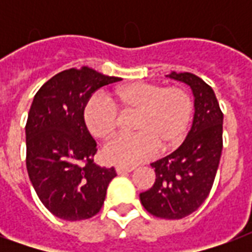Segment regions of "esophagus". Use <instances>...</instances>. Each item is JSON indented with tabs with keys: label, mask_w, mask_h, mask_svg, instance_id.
I'll use <instances>...</instances> for the list:
<instances>
[{
	"label": "esophagus",
	"mask_w": 252,
	"mask_h": 252,
	"mask_svg": "<svg viewBox=\"0 0 252 252\" xmlns=\"http://www.w3.org/2000/svg\"><path fill=\"white\" fill-rule=\"evenodd\" d=\"M135 167H124V166H116V173L117 174H126V173H131L133 171Z\"/></svg>",
	"instance_id": "esophagus-1"
}]
</instances>
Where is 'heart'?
<instances>
[{
	"mask_svg": "<svg viewBox=\"0 0 252 252\" xmlns=\"http://www.w3.org/2000/svg\"><path fill=\"white\" fill-rule=\"evenodd\" d=\"M135 113L132 135H119L104 147L110 163L132 167L170 151L184 142L189 129L193 99L181 86L133 82L113 90L112 97L93 94L85 105L83 119L97 139H109L120 123V113Z\"/></svg>",
	"mask_w": 252,
	"mask_h": 252,
	"instance_id": "b5f03b06",
	"label": "heart"
}]
</instances>
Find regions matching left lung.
<instances>
[{"label": "left lung", "mask_w": 252, "mask_h": 252, "mask_svg": "<svg viewBox=\"0 0 252 252\" xmlns=\"http://www.w3.org/2000/svg\"><path fill=\"white\" fill-rule=\"evenodd\" d=\"M167 77L193 90V124L174 153L151 163L157 180L140 193V201L154 216L178 220L197 211L213 186L222 150V112L213 89L200 77L175 71Z\"/></svg>", "instance_id": "1"}]
</instances>
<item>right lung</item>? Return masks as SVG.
Wrapping results in <instances>:
<instances>
[{"label": "right lung", "mask_w": 252, "mask_h": 252, "mask_svg": "<svg viewBox=\"0 0 252 252\" xmlns=\"http://www.w3.org/2000/svg\"><path fill=\"white\" fill-rule=\"evenodd\" d=\"M117 81L89 67L68 68L48 79L31 105L27 170L43 205L59 219L95 216L116 177L113 167L93 162L97 143L85 124L83 109L97 89Z\"/></svg>", "instance_id": "add662e5"}]
</instances>
